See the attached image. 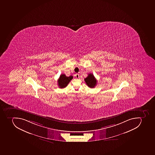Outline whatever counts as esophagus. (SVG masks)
I'll return each instance as SVG.
<instances>
[{"label": "esophagus", "mask_w": 155, "mask_h": 155, "mask_svg": "<svg viewBox=\"0 0 155 155\" xmlns=\"http://www.w3.org/2000/svg\"><path fill=\"white\" fill-rule=\"evenodd\" d=\"M75 76L76 78H79L80 75L79 74H78V73H76L75 75Z\"/></svg>", "instance_id": "esophagus-1"}]
</instances>
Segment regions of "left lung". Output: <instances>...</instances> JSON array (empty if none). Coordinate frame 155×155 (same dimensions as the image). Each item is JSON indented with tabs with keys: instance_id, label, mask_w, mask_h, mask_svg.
<instances>
[{
	"instance_id": "8db88e82",
	"label": "left lung",
	"mask_w": 155,
	"mask_h": 155,
	"mask_svg": "<svg viewBox=\"0 0 155 155\" xmlns=\"http://www.w3.org/2000/svg\"><path fill=\"white\" fill-rule=\"evenodd\" d=\"M84 81L87 86L90 88H94L96 86L97 83L96 79L92 73L88 74V76L84 79Z\"/></svg>"
}]
</instances>
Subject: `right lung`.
Returning <instances> with one entry per match:
<instances>
[{"label":"right lung","mask_w":155,"mask_h":155,"mask_svg":"<svg viewBox=\"0 0 155 155\" xmlns=\"http://www.w3.org/2000/svg\"><path fill=\"white\" fill-rule=\"evenodd\" d=\"M73 79L72 76H70L67 77L64 74H62L60 76L58 80V85L59 87L60 88H64L66 87L69 82Z\"/></svg>","instance_id":"add662e5"}]
</instances>
